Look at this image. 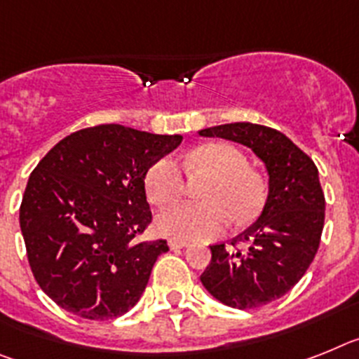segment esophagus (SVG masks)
Returning <instances> with one entry per match:
<instances>
[{"label":"esophagus","mask_w":359,"mask_h":359,"mask_svg":"<svg viewBox=\"0 0 359 359\" xmlns=\"http://www.w3.org/2000/svg\"><path fill=\"white\" fill-rule=\"evenodd\" d=\"M188 244H189L188 240H177V238L170 240V248L171 249H182V248H186Z\"/></svg>","instance_id":"1"}]
</instances>
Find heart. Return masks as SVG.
I'll return each instance as SVG.
<instances>
[{"label":"heart","instance_id":"heart-1","mask_svg":"<svg viewBox=\"0 0 359 359\" xmlns=\"http://www.w3.org/2000/svg\"><path fill=\"white\" fill-rule=\"evenodd\" d=\"M184 166L189 175L211 177L201 191L204 202L166 208L157 217L158 233L177 240H210L226 231L229 218L242 226L258 217L266 189L238 148L208 142L193 149ZM184 189L186 179L175 161L158 158L146 170V197L157 208L179 201Z\"/></svg>","mask_w":359,"mask_h":359}]
</instances>
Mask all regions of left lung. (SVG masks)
Wrapping results in <instances>:
<instances>
[{
    "label": "left lung",
    "mask_w": 359,
    "mask_h": 359,
    "mask_svg": "<svg viewBox=\"0 0 359 359\" xmlns=\"http://www.w3.org/2000/svg\"><path fill=\"white\" fill-rule=\"evenodd\" d=\"M198 133L248 146L269 173V197L260 218L229 245H210L211 262L201 274L202 285L218 302L257 309L291 291L320 248L325 197L318 168L289 137L262 124H222Z\"/></svg>",
    "instance_id": "left-lung-1"
}]
</instances>
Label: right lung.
I'll list each match as a JSON object with an SVG mask.
<instances>
[{"label": "right lung", "instance_id": "obj_1", "mask_svg": "<svg viewBox=\"0 0 359 359\" xmlns=\"http://www.w3.org/2000/svg\"><path fill=\"white\" fill-rule=\"evenodd\" d=\"M182 142L123 124L70 133L30 173L20 226L39 287L68 313L104 322L139 302L166 240L151 224L144 173Z\"/></svg>", "mask_w": 359, "mask_h": 359}]
</instances>
